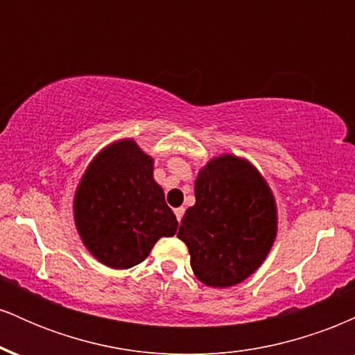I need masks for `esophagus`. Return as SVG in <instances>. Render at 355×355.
Returning <instances> with one entry per match:
<instances>
[{
	"instance_id": "obj_1",
	"label": "esophagus",
	"mask_w": 355,
	"mask_h": 355,
	"mask_svg": "<svg viewBox=\"0 0 355 355\" xmlns=\"http://www.w3.org/2000/svg\"><path fill=\"white\" fill-rule=\"evenodd\" d=\"M183 214H185V209H183V207H178V209H175V215H177L178 222H180V220H182Z\"/></svg>"
}]
</instances>
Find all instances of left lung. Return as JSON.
<instances>
[{"mask_svg": "<svg viewBox=\"0 0 355 355\" xmlns=\"http://www.w3.org/2000/svg\"><path fill=\"white\" fill-rule=\"evenodd\" d=\"M277 203L263 175L247 158L222 153L198 170L195 205L177 237L189 247L195 277L223 288L248 279L274 245Z\"/></svg>", "mask_w": 355, "mask_h": 355, "instance_id": "obj_1", "label": "left lung"}]
</instances>
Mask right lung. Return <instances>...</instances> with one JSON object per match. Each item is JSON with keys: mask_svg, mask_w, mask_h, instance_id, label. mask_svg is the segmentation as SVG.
<instances>
[{"mask_svg": "<svg viewBox=\"0 0 355 355\" xmlns=\"http://www.w3.org/2000/svg\"><path fill=\"white\" fill-rule=\"evenodd\" d=\"M153 164L133 138H121L101 148L81 175L73 218L83 245L103 266L135 267L158 240L177 234Z\"/></svg>", "mask_w": 355, "mask_h": 355, "instance_id": "1", "label": "right lung"}]
</instances>
